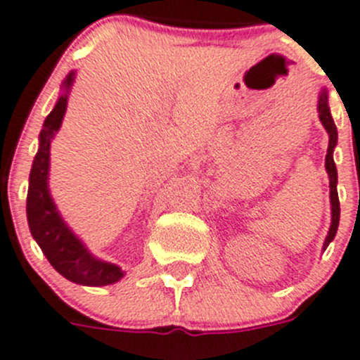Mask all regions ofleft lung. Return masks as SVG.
<instances>
[{"instance_id": "left-lung-1", "label": "left lung", "mask_w": 360, "mask_h": 360, "mask_svg": "<svg viewBox=\"0 0 360 360\" xmlns=\"http://www.w3.org/2000/svg\"><path fill=\"white\" fill-rule=\"evenodd\" d=\"M318 117H320L321 124L328 133V149L327 156H325V170L328 174V186H330V207H332V220L330 229H328L327 238H325L323 250L328 247L332 240H334L335 233L339 227V197H338V169L334 163V149L338 146V127H335L334 119L330 115V108H328V94L327 90H321L320 97H318Z\"/></svg>"}]
</instances>
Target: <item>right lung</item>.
Instances as JSON below:
<instances>
[{"instance_id": "right-lung-1", "label": "right lung", "mask_w": 360, "mask_h": 360, "mask_svg": "<svg viewBox=\"0 0 360 360\" xmlns=\"http://www.w3.org/2000/svg\"><path fill=\"white\" fill-rule=\"evenodd\" d=\"M76 72L70 70L62 83V94L42 124L39 134V150L32 165L26 197V217L33 240L42 248L51 266L70 282L82 286H108L126 275L122 268L108 261L97 259L82 240L72 233L60 214L49 191V149L55 134L62 126L67 99Z\"/></svg>"}]
</instances>
